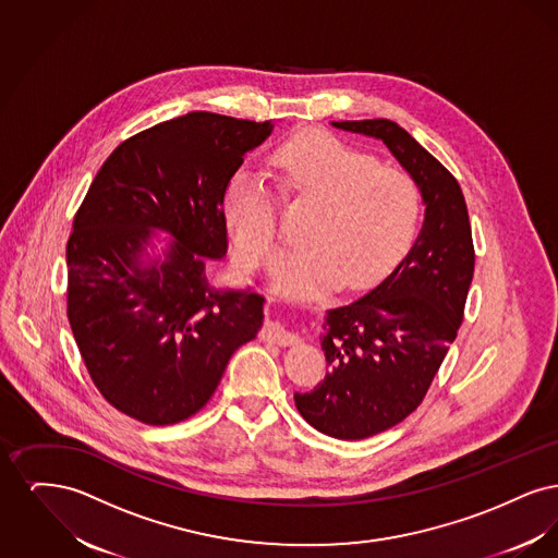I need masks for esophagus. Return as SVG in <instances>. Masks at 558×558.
<instances>
[{"mask_svg":"<svg viewBox=\"0 0 558 558\" xmlns=\"http://www.w3.org/2000/svg\"><path fill=\"white\" fill-rule=\"evenodd\" d=\"M262 335H264V339H269V341H274V343H278V345H291V343L296 341V332H292L289 326H284V324L278 322V319L266 322Z\"/></svg>","mask_w":558,"mask_h":558,"instance_id":"34e87169","label":"esophagus"}]
</instances>
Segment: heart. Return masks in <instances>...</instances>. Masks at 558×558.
<instances>
[{
	"label": "heart",
	"mask_w": 558,
	"mask_h": 558,
	"mask_svg": "<svg viewBox=\"0 0 558 558\" xmlns=\"http://www.w3.org/2000/svg\"><path fill=\"white\" fill-rule=\"evenodd\" d=\"M274 169L280 182L324 203L305 246L282 251L269 267L271 287L292 299H316L341 280L374 284L398 264L418 232L423 194L416 180L328 133L284 142ZM223 221L240 262L257 266L278 239V211L266 178L239 169L223 192Z\"/></svg>",
	"instance_id": "obj_1"
}]
</instances>
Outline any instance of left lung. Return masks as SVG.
Segmentation results:
<instances>
[{"label": "left lung", "instance_id": "obj_1", "mask_svg": "<svg viewBox=\"0 0 558 558\" xmlns=\"http://www.w3.org/2000/svg\"><path fill=\"white\" fill-rule=\"evenodd\" d=\"M380 140L423 194L425 221L405 257L372 291L328 310L322 351L330 371L294 393L301 416L337 439H364L412 414L464 316L475 271L471 221L450 171L389 119L332 121Z\"/></svg>", "mask_w": 558, "mask_h": 558}]
</instances>
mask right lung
Wrapping results in <instances>:
<instances>
[{
	"label": "right lung",
	"instance_id": "add662e5",
	"mask_svg": "<svg viewBox=\"0 0 558 558\" xmlns=\"http://www.w3.org/2000/svg\"><path fill=\"white\" fill-rule=\"evenodd\" d=\"M274 123L187 112L135 133L100 167L66 244V314L110 405L175 425L211 399L240 345L264 324L257 292L217 289L223 192ZM167 233L161 253L154 248Z\"/></svg>",
	"mask_w": 558,
	"mask_h": 558
}]
</instances>
